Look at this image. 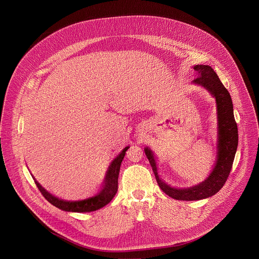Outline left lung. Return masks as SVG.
<instances>
[{
  "label": "left lung",
  "mask_w": 259,
  "mask_h": 259,
  "mask_svg": "<svg viewBox=\"0 0 259 259\" xmlns=\"http://www.w3.org/2000/svg\"><path fill=\"white\" fill-rule=\"evenodd\" d=\"M197 77L192 83L204 88L214 99L218 116L217 159L209 176L202 183L186 188H177L164 183L157 170L156 157L150 148H145L146 155L152 167L156 182L161 190L178 200H199L218 193L225 184L232 167L238 145L237 124L234 119L233 105L228 91L222 84L219 75L210 66L196 65L193 67Z\"/></svg>",
  "instance_id": "obj_1"
}]
</instances>
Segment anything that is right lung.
I'll return each mask as SVG.
<instances>
[{
  "label": "right lung",
  "instance_id": "right-lung-1",
  "mask_svg": "<svg viewBox=\"0 0 259 259\" xmlns=\"http://www.w3.org/2000/svg\"><path fill=\"white\" fill-rule=\"evenodd\" d=\"M130 147H125L112 160L108 168V171L106 174V177L104 179V184L102 185V188L100 191L95 194L92 197L82 199V200H76V201H68L61 199L49 191H47L41 185H39L36 181V179L33 177L38 190L41 192V194L45 196V198L55 205L56 207L69 212H91L96 211L105 205H107L109 202H111V199L115 195L117 191V179L119 175V168L121 161L125 155V151Z\"/></svg>",
  "mask_w": 259,
  "mask_h": 259
}]
</instances>
